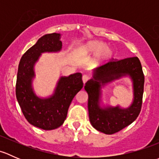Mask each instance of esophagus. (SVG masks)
Listing matches in <instances>:
<instances>
[{"label":"esophagus","mask_w":159,"mask_h":159,"mask_svg":"<svg viewBox=\"0 0 159 159\" xmlns=\"http://www.w3.org/2000/svg\"><path fill=\"white\" fill-rule=\"evenodd\" d=\"M89 79V75H84L82 76V81H83V83H84V84H85L86 82H87V81Z\"/></svg>","instance_id":"obj_1"}]
</instances>
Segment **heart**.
<instances>
[{
	"instance_id": "heart-1",
	"label": "heart",
	"mask_w": 159,
	"mask_h": 159,
	"mask_svg": "<svg viewBox=\"0 0 159 159\" xmlns=\"http://www.w3.org/2000/svg\"><path fill=\"white\" fill-rule=\"evenodd\" d=\"M107 45L102 41H90L84 44L81 48L82 54L85 56H97L102 59H108L111 57L112 51L106 49Z\"/></svg>"
}]
</instances>
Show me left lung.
I'll return each mask as SVG.
<instances>
[{"label": "left lung", "mask_w": 159, "mask_h": 159, "mask_svg": "<svg viewBox=\"0 0 159 159\" xmlns=\"http://www.w3.org/2000/svg\"><path fill=\"white\" fill-rule=\"evenodd\" d=\"M113 60L94 70L93 78L84 85L89 94L88 107L91 125L107 134L121 131L138 118L142 108L145 83L142 65L137 57ZM126 75H129L133 81L134 100L131 106L125 110L119 107L101 108V85Z\"/></svg>", "instance_id": "1"}]
</instances>
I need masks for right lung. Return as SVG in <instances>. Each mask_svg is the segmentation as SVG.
I'll list each match as a JSON object with an SVG mask.
<instances>
[{"instance_id":"1","label":"right lung","mask_w":159,"mask_h":159,"mask_svg":"<svg viewBox=\"0 0 159 159\" xmlns=\"http://www.w3.org/2000/svg\"><path fill=\"white\" fill-rule=\"evenodd\" d=\"M60 38V34L52 33L39 38L23 54L17 70L16 97L23 115L30 124L44 130L55 129L62 125L71 101L83 88L82 75L75 73L61 77L54 93L48 98H41L34 92V65L41 53L61 51L62 42Z\"/></svg>"}]
</instances>
